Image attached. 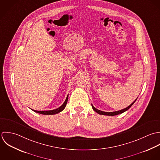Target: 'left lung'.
Here are the masks:
<instances>
[{"mask_svg": "<svg viewBox=\"0 0 160 160\" xmlns=\"http://www.w3.org/2000/svg\"><path fill=\"white\" fill-rule=\"evenodd\" d=\"M137 99L130 105L128 106L127 108L123 109H121L120 111H114V112H104V111H100V110H98L96 108H95L93 104H92V108L93 109V110L96 112L97 113H98L99 114H102V115H106V116H116V115H118V114H121V113H123L125 111H128V109L133 105V104L135 102V101L137 100Z\"/></svg>", "mask_w": 160, "mask_h": 160, "instance_id": "obj_1", "label": "left lung"}]
</instances>
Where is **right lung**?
I'll return each instance as SVG.
<instances>
[{
	"mask_svg": "<svg viewBox=\"0 0 160 160\" xmlns=\"http://www.w3.org/2000/svg\"><path fill=\"white\" fill-rule=\"evenodd\" d=\"M68 95L67 96L66 99L64 101L63 104L61 106H60L59 108H58V109H54V110H50V111H36V110H33V109H32V110L35 112L41 114H44V115H52V114H58V113L61 112L62 111H63L64 108H65L67 101H68Z\"/></svg>",
	"mask_w": 160,
	"mask_h": 160,
	"instance_id": "add662e5",
	"label": "right lung"
}]
</instances>
